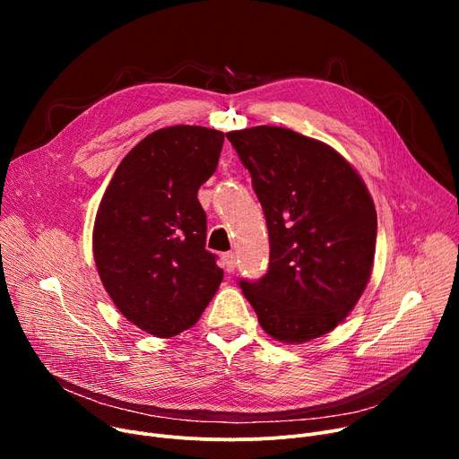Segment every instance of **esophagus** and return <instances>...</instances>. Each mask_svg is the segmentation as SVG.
<instances>
[{
    "label": "esophagus",
    "instance_id": "obj_1",
    "mask_svg": "<svg viewBox=\"0 0 459 459\" xmlns=\"http://www.w3.org/2000/svg\"><path fill=\"white\" fill-rule=\"evenodd\" d=\"M221 260H223L225 272H227V273H232L234 268H236V256H234V253H225Z\"/></svg>",
    "mask_w": 459,
    "mask_h": 459
}]
</instances>
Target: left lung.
Wrapping results in <instances>:
<instances>
[{"instance_id":"left-lung-1","label":"left lung","mask_w":459,"mask_h":459,"mask_svg":"<svg viewBox=\"0 0 459 459\" xmlns=\"http://www.w3.org/2000/svg\"><path fill=\"white\" fill-rule=\"evenodd\" d=\"M270 234L268 272L239 279L262 329L301 344L355 307L372 273L377 217L355 169L329 144L277 126L229 132Z\"/></svg>"}]
</instances>
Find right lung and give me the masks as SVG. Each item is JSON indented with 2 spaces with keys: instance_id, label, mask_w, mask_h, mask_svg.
I'll return each mask as SVG.
<instances>
[{
  "instance_id": "right-lung-1",
  "label": "right lung",
  "mask_w": 459,
  "mask_h": 459,
  "mask_svg": "<svg viewBox=\"0 0 459 459\" xmlns=\"http://www.w3.org/2000/svg\"><path fill=\"white\" fill-rule=\"evenodd\" d=\"M223 141L203 126L152 132L118 163L96 212L92 253L106 292L128 322L161 339L195 324L223 281L204 249L197 199Z\"/></svg>"
}]
</instances>
